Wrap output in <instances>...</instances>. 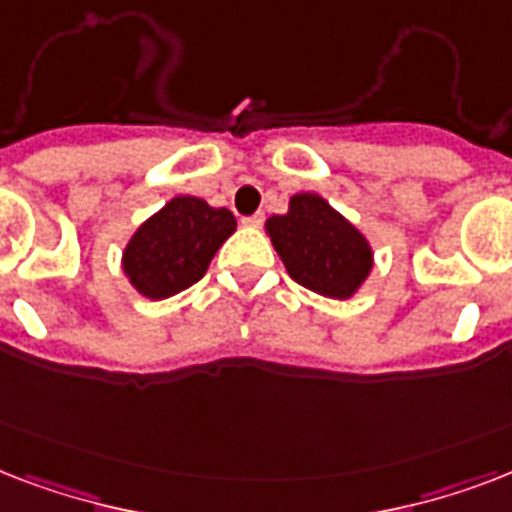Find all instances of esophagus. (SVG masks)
Here are the masks:
<instances>
[{"label":"esophagus","instance_id":"esophagus-1","mask_svg":"<svg viewBox=\"0 0 512 512\" xmlns=\"http://www.w3.org/2000/svg\"><path fill=\"white\" fill-rule=\"evenodd\" d=\"M263 220H265L263 212H255V215L244 217V220H241V223L249 225V228H260V225H263Z\"/></svg>","mask_w":512,"mask_h":512}]
</instances>
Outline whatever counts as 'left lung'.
<instances>
[{
    "mask_svg": "<svg viewBox=\"0 0 512 512\" xmlns=\"http://www.w3.org/2000/svg\"><path fill=\"white\" fill-rule=\"evenodd\" d=\"M265 231L289 276L316 295L348 300L372 271L364 233L319 193H295L287 215L268 217Z\"/></svg>",
    "mask_w": 512,
    "mask_h": 512,
    "instance_id": "8db88e82",
    "label": "left lung"
}]
</instances>
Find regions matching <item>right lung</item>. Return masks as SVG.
I'll list each match as a JSON object with an SVG mask.
<instances>
[{"instance_id": "1", "label": "right lung", "mask_w": 512, "mask_h": 512, "mask_svg": "<svg viewBox=\"0 0 512 512\" xmlns=\"http://www.w3.org/2000/svg\"><path fill=\"white\" fill-rule=\"evenodd\" d=\"M233 231L236 217L225 207L175 196L132 233L122 255L124 276L148 300L177 295L207 273L209 260Z\"/></svg>"}]
</instances>
